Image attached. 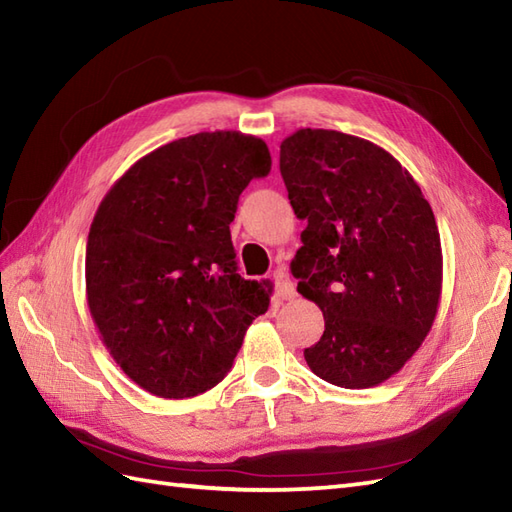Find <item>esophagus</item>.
Here are the masks:
<instances>
[{
	"label": "esophagus",
	"mask_w": 512,
	"mask_h": 512,
	"mask_svg": "<svg viewBox=\"0 0 512 512\" xmlns=\"http://www.w3.org/2000/svg\"><path fill=\"white\" fill-rule=\"evenodd\" d=\"M272 279H274V285H277V290H279V294H281L283 300H292V298L296 296L294 283H292L290 274H287L285 268H277V270H274Z\"/></svg>",
	"instance_id": "34e87169"
}]
</instances>
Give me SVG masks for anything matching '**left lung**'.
I'll return each instance as SVG.
<instances>
[{
	"instance_id": "obj_1",
	"label": "left lung",
	"mask_w": 512,
	"mask_h": 512,
	"mask_svg": "<svg viewBox=\"0 0 512 512\" xmlns=\"http://www.w3.org/2000/svg\"><path fill=\"white\" fill-rule=\"evenodd\" d=\"M279 166L296 218L307 220L292 261L298 292L324 313L305 361L337 387L381 385L422 346L439 309L430 203L391 153L335 129L294 131Z\"/></svg>"
}]
</instances>
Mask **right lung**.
<instances>
[{
  "instance_id": "obj_1",
  "label": "right lung",
  "mask_w": 512,
  "mask_h": 512,
  "mask_svg": "<svg viewBox=\"0 0 512 512\" xmlns=\"http://www.w3.org/2000/svg\"><path fill=\"white\" fill-rule=\"evenodd\" d=\"M266 142L201 131L151 151L103 196L86 244V296L121 370L160 398H192L231 370L268 283L238 274L229 225L270 173Z\"/></svg>"
}]
</instances>
